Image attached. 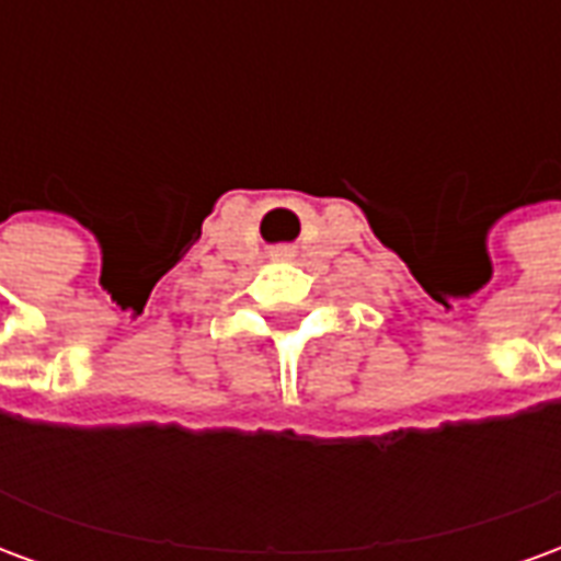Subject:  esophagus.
<instances>
[{
    "label": "esophagus",
    "instance_id": "esophagus-1",
    "mask_svg": "<svg viewBox=\"0 0 561 561\" xmlns=\"http://www.w3.org/2000/svg\"><path fill=\"white\" fill-rule=\"evenodd\" d=\"M273 255H276V257H291V249H288V245H279V249H276Z\"/></svg>",
    "mask_w": 561,
    "mask_h": 561
}]
</instances>
